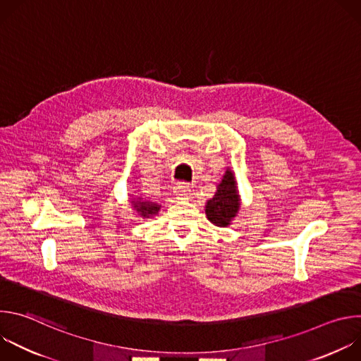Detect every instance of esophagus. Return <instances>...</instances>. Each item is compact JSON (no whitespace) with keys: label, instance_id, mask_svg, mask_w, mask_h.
<instances>
[{"label":"esophagus","instance_id":"34e87169","mask_svg":"<svg viewBox=\"0 0 361 361\" xmlns=\"http://www.w3.org/2000/svg\"><path fill=\"white\" fill-rule=\"evenodd\" d=\"M174 195L177 200H188L191 197V190L185 184H177L174 187Z\"/></svg>","mask_w":361,"mask_h":361}]
</instances>
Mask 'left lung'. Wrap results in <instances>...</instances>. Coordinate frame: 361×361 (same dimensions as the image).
Segmentation results:
<instances>
[{
  "label": "left lung",
  "mask_w": 361,
  "mask_h": 361,
  "mask_svg": "<svg viewBox=\"0 0 361 361\" xmlns=\"http://www.w3.org/2000/svg\"><path fill=\"white\" fill-rule=\"evenodd\" d=\"M241 205V197L235 181L234 171L227 167L213 198L205 202V216L217 227H227L237 217Z\"/></svg>",
  "instance_id": "obj_1"
}]
</instances>
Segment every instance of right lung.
<instances>
[{
	"label": "right lung",
	"mask_w": 361,
	"mask_h": 361,
	"mask_svg": "<svg viewBox=\"0 0 361 361\" xmlns=\"http://www.w3.org/2000/svg\"><path fill=\"white\" fill-rule=\"evenodd\" d=\"M130 202L133 205V209L137 212V214L142 219H151L154 216H157L161 209V205L159 202L147 200L142 195H135L134 198H130Z\"/></svg>",
	"instance_id": "obj_1"
}]
</instances>
